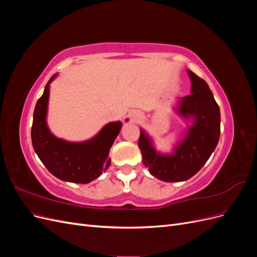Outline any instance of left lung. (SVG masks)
<instances>
[{
  "mask_svg": "<svg viewBox=\"0 0 257 257\" xmlns=\"http://www.w3.org/2000/svg\"><path fill=\"white\" fill-rule=\"evenodd\" d=\"M192 80L191 94L181 98L178 112L185 118L194 116L185 139L173 155L155 152L149 137L141 131L138 147L144 165L152 176L165 182L185 181L203 167L219 143L221 113L207 82L189 71Z\"/></svg>",
  "mask_w": 257,
  "mask_h": 257,
  "instance_id": "8db88e82",
  "label": "left lung"
}]
</instances>
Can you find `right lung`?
Returning a JSON list of instances; mask_svg holds the SVG:
<instances>
[{
	"instance_id": "right-lung-1",
	"label": "right lung",
	"mask_w": 257,
	"mask_h": 257,
	"mask_svg": "<svg viewBox=\"0 0 257 257\" xmlns=\"http://www.w3.org/2000/svg\"><path fill=\"white\" fill-rule=\"evenodd\" d=\"M38 98L31 130L34 151L54 177L74 183H89L109 167L110 148L121 130V122L108 123L99 134L89 142L71 144L54 137L46 124L49 83Z\"/></svg>"
}]
</instances>
